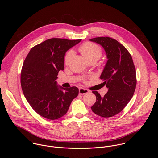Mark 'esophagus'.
<instances>
[{
    "instance_id": "34e87169",
    "label": "esophagus",
    "mask_w": 158,
    "mask_h": 158,
    "mask_svg": "<svg viewBox=\"0 0 158 158\" xmlns=\"http://www.w3.org/2000/svg\"><path fill=\"white\" fill-rule=\"evenodd\" d=\"M79 93L80 94L84 95V94H85L88 93L89 91L87 89H84V88H80L79 90Z\"/></svg>"
}]
</instances>
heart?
<instances>
[{
	"label": "heart",
	"instance_id": "heart-1",
	"mask_svg": "<svg viewBox=\"0 0 158 158\" xmlns=\"http://www.w3.org/2000/svg\"><path fill=\"white\" fill-rule=\"evenodd\" d=\"M79 51L88 61L93 59L98 60L102 55L101 48L98 45L92 42H86L83 44L79 48ZM73 55L74 52L73 51H70L66 54L64 59L65 64L69 63Z\"/></svg>",
	"mask_w": 158,
	"mask_h": 158
}]
</instances>
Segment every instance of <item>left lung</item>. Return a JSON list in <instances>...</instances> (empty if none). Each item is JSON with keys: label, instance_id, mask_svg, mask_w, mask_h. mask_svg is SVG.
I'll list each match as a JSON object with an SVG mask.
<instances>
[{"label": "left lung", "instance_id": "8db88e82", "mask_svg": "<svg viewBox=\"0 0 158 158\" xmlns=\"http://www.w3.org/2000/svg\"><path fill=\"white\" fill-rule=\"evenodd\" d=\"M89 40L101 45L107 59L100 79L108 91L104 97L93 91L96 101L91 109L99 116L110 118L119 113L132 98L136 86V69L129 52L116 40L99 37Z\"/></svg>", "mask_w": 158, "mask_h": 158}]
</instances>
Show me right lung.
<instances>
[{"mask_svg": "<svg viewBox=\"0 0 158 158\" xmlns=\"http://www.w3.org/2000/svg\"><path fill=\"white\" fill-rule=\"evenodd\" d=\"M79 40L52 38L32 48L22 65V91L32 109L42 117L56 120L64 116L79 94L76 87L63 88L56 80L64 69L66 52Z\"/></svg>", "mask_w": 158, "mask_h": 158, "instance_id": "obj_1", "label": "right lung"}]
</instances>
